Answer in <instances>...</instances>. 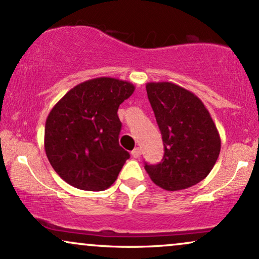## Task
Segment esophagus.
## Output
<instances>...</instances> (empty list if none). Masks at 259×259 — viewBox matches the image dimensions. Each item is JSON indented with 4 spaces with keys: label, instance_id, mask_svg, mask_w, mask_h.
Instances as JSON below:
<instances>
[{
    "label": "esophagus",
    "instance_id": "obj_1",
    "mask_svg": "<svg viewBox=\"0 0 259 259\" xmlns=\"http://www.w3.org/2000/svg\"><path fill=\"white\" fill-rule=\"evenodd\" d=\"M132 156L134 157V158H139V157L141 156V150H140L139 147H135L132 151Z\"/></svg>",
    "mask_w": 259,
    "mask_h": 259
}]
</instances>
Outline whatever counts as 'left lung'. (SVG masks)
<instances>
[{
  "label": "left lung",
  "instance_id": "obj_1",
  "mask_svg": "<svg viewBox=\"0 0 259 259\" xmlns=\"http://www.w3.org/2000/svg\"><path fill=\"white\" fill-rule=\"evenodd\" d=\"M146 90L164 145L162 162L145 164L147 174L168 191L196 185L210 173L221 152L214 121L194 92L174 82H147Z\"/></svg>",
  "mask_w": 259,
  "mask_h": 259
}]
</instances>
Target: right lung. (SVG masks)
I'll use <instances>...</instances> for the list:
<instances>
[{
    "label": "right lung",
    "instance_id": "right-lung-1",
    "mask_svg": "<svg viewBox=\"0 0 259 259\" xmlns=\"http://www.w3.org/2000/svg\"><path fill=\"white\" fill-rule=\"evenodd\" d=\"M135 86L125 80L96 78L70 89L49 113L45 151L65 183L103 191L117 180L130 154L119 146L118 108Z\"/></svg>",
    "mask_w": 259,
    "mask_h": 259
}]
</instances>
